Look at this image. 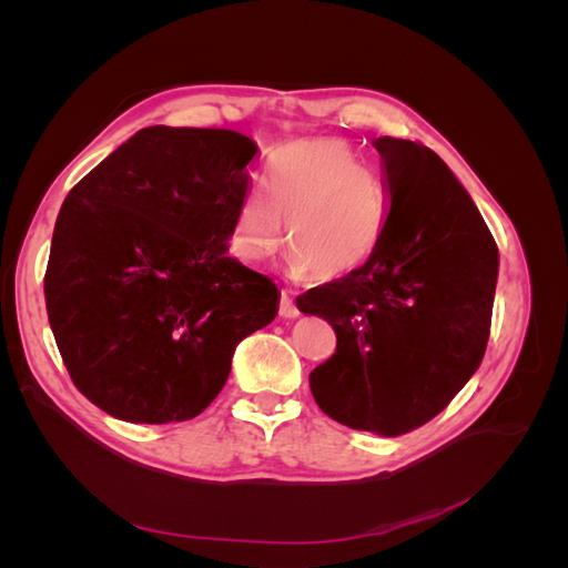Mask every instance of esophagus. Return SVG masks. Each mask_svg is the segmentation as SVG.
I'll list each match as a JSON object with an SVG mask.
<instances>
[{"label":"esophagus","instance_id":"obj_1","mask_svg":"<svg viewBox=\"0 0 568 568\" xmlns=\"http://www.w3.org/2000/svg\"><path fill=\"white\" fill-rule=\"evenodd\" d=\"M280 315H282L284 320H296V317L301 315L296 303L291 301V298L284 294V291H282V301H280Z\"/></svg>","mask_w":568,"mask_h":568}]
</instances>
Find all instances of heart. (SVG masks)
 <instances>
[{
  "label": "heart",
  "mask_w": 568,
  "mask_h": 568,
  "mask_svg": "<svg viewBox=\"0 0 568 568\" xmlns=\"http://www.w3.org/2000/svg\"><path fill=\"white\" fill-rule=\"evenodd\" d=\"M266 192H251L232 222V251L244 263H265L284 242L288 274L343 280L379 251L386 194L341 140L284 146L270 163Z\"/></svg>",
  "instance_id": "heart-1"
}]
</instances>
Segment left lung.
Wrapping results in <instances>:
<instances>
[{
  "mask_svg": "<svg viewBox=\"0 0 568 568\" xmlns=\"http://www.w3.org/2000/svg\"><path fill=\"white\" fill-rule=\"evenodd\" d=\"M390 209L372 261L296 303L336 332L311 372L324 415L357 432L400 436L471 379L486 353L497 284L495 239L432 149L379 136Z\"/></svg>",
  "mask_w": 568,
  "mask_h": 568,
  "instance_id": "1",
  "label": "left lung"
}]
</instances>
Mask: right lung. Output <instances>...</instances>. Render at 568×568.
I'll return each instance as SVG.
<instances>
[{
  "label": "right lung",
  "mask_w": 568,
  "mask_h": 568,
  "mask_svg": "<svg viewBox=\"0 0 568 568\" xmlns=\"http://www.w3.org/2000/svg\"><path fill=\"white\" fill-rule=\"evenodd\" d=\"M255 151L234 130L153 125L65 196L47 315L73 384L111 417L201 415L239 341L277 315V286L227 255Z\"/></svg>",
  "instance_id": "1"
}]
</instances>
